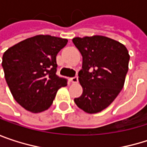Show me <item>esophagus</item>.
Segmentation results:
<instances>
[{"label":"esophagus","instance_id":"esophagus-1","mask_svg":"<svg viewBox=\"0 0 147 147\" xmlns=\"http://www.w3.org/2000/svg\"><path fill=\"white\" fill-rule=\"evenodd\" d=\"M70 80H71V82L72 83H77V82H78V76H75L73 77H71Z\"/></svg>","mask_w":147,"mask_h":147}]
</instances>
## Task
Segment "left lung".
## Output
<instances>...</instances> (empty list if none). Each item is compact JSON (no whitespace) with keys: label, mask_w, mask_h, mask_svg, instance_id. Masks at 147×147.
I'll use <instances>...</instances> for the list:
<instances>
[{"label":"left lung","mask_w":147,"mask_h":147,"mask_svg":"<svg viewBox=\"0 0 147 147\" xmlns=\"http://www.w3.org/2000/svg\"><path fill=\"white\" fill-rule=\"evenodd\" d=\"M72 42L82 56L78 79L83 89L74 101L85 112H100L113 102L123 88L129 71L128 49L102 36L75 37Z\"/></svg>","instance_id":"left-lung-1"}]
</instances>
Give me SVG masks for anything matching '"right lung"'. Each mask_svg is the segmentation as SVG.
<instances>
[{"label":"right lung","mask_w":147,"mask_h":147,"mask_svg":"<svg viewBox=\"0 0 147 147\" xmlns=\"http://www.w3.org/2000/svg\"><path fill=\"white\" fill-rule=\"evenodd\" d=\"M67 39L39 35L8 48L2 57L6 82L14 100L31 112L47 110L57 91L67 85L59 76L56 56Z\"/></svg>","instance_id":"obj_1"}]
</instances>
